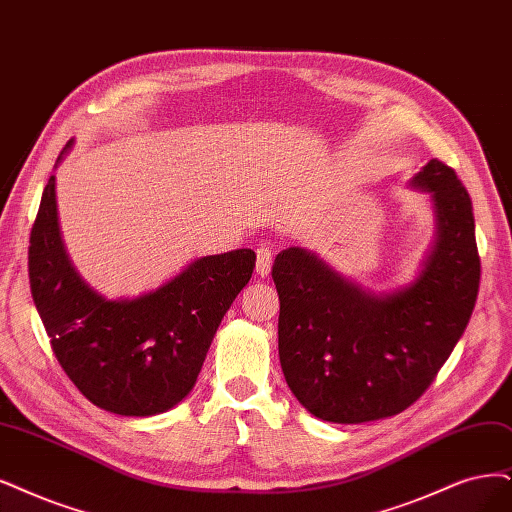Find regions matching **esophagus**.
Here are the masks:
<instances>
[{
    "label": "esophagus",
    "instance_id": "esophagus-1",
    "mask_svg": "<svg viewBox=\"0 0 512 512\" xmlns=\"http://www.w3.org/2000/svg\"><path fill=\"white\" fill-rule=\"evenodd\" d=\"M255 268H257V274L261 278H266L270 274V268H272V249H270V246H259Z\"/></svg>",
    "mask_w": 512,
    "mask_h": 512
}]
</instances>
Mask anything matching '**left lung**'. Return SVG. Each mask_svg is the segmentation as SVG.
I'll return each mask as SVG.
<instances>
[{
	"mask_svg": "<svg viewBox=\"0 0 512 512\" xmlns=\"http://www.w3.org/2000/svg\"><path fill=\"white\" fill-rule=\"evenodd\" d=\"M411 187L430 196L437 238L407 287L371 293L312 251L291 246L276 255L280 367L318 420L363 424L405 411L434 382L475 310L481 259L466 187L437 158Z\"/></svg>",
	"mask_w": 512,
	"mask_h": 512,
	"instance_id": "obj_1",
	"label": "left lung"
}]
</instances>
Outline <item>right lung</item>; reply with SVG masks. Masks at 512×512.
I'll return each instance as SVG.
<instances>
[{"instance_id":"right-lung-1","label":"right lung","mask_w":512,"mask_h":512,"mask_svg":"<svg viewBox=\"0 0 512 512\" xmlns=\"http://www.w3.org/2000/svg\"><path fill=\"white\" fill-rule=\"evenodd\" d=\"M253 268L251 249L208 255L156 291L107 299L71 266L54 177L44 187L29 240L31 295L56 361L92 405L128 418L164 413L192 392L221 318Z\"/></svg>"}]
</instances>
